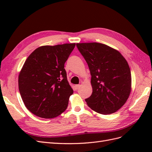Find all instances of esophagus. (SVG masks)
I'll return each mask as SVG.
<instances>
[{
	"label": "esophagus",
	"instance_id": "esophagus-1",
	"mask_svg": "<svg viewBox=\"0 0 152 152\" xmlns=\"http://www.w3.org/2000/svg\"><path fill=\"white\" fill-rule=\"evenodd\" d=\"M80 85H76V86H75V89H76V90H78V89L80 88Z\"/></svg>",
	"mask_w": 152,
	"mask_h": 152
}]
</instances>
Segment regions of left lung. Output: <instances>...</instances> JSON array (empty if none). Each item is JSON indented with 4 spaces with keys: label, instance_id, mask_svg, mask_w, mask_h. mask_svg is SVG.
I'll return each mask as SVG.
<instances>
[{
    "label": "left lung",
    "instance_id": "1",
    "mask_svg": "<svg viewBox=\"0 0 152 152\" xmlns=\"http://www.w3.org/2000/svg\"><path fill=\"white\" fill-rule=\"evenodd\" d=\"M76 46L91 76L93 92L86 99L88 106L104 115L118 111L131 93V74L127 61L118 51L103 44L80 43Z\"/></svg>",
    "mask_w": 152,
    "mask_h": 152
}]
</instances>
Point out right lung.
<instances>
[{"label":"right lung","mask_w":152,"mask_h":152,"mask_svg":"<svg viewBox=\"0 0 152 152\" xmlns=\"http://www.w3.org/2000/svg\"><path fill=\"white\" fill-rule=\"evenodd\" d=\"M75 46H41L25 61L19 74V90L25 106L35 115L53 118L66 109L73 90L64 67Z\"/></svg>","instance_id":"add662e5"}]
</instances>
